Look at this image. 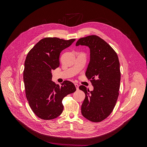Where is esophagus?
I'll return each instance as SVG.
<instances>
[{"label":"esophagus","mask_w":147,"mask_h":147,"mask_svg":"<svg viewBox=\"0 0 147 147\" xmlns=\"http://www.w3.org/2000/svg\"><path fill=\"white\" fill-rule=\"evenodd\" d=\"M75 87H76V90H78V89H79V86H78V84H75Z\"/></svg>","instance_id":"esophagus-1"}]
</instances>
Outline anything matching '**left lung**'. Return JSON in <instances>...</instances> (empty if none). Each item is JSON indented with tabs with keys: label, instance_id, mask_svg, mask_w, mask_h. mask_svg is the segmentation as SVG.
Listing matches in <instances>:
<instances>
[{
	"label": "left lung",
	"instance_id": "8db88e82",
	"mask_svg": "<svg viewBox=\"0 0 147 147\" xmlns=\"http://www.w3.org/2000/svg\"><path fill=\"white\" fill-rule=\"evenodd\" d=\"M78 45L90 49L86 76L94 87L91 91L84 86L79 87L86 94L81 113L90 121L100 122L112 113L118 98L121 76L119 58L107 42L96 35L79 39L76 44Z\"/></svg>",
	"mask_w": 147,
	"mask_h": 147
}]
</instances>
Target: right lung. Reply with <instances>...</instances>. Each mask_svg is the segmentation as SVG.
<instances>
[{
    "mask_svg": "<svg viewBox=\"0 0 147 147\" xmlns=\"http://www.w3.org/2000/svg\"><path fill=\"white\" fill-rule=\"evenodd\" d=\"M75 40L45 38L27 55L23 71L26 95L32 111L40 119L52 120L60 116L63 111V99L76 91L69 81L60 86L51 80L52 71L59 66L61 52Z\"/></svg>",
    "mask_w": 147,
    "mask_h": 147,
    "instance_id": "add662e5",
    "label": "right lung"
}]
</instances>
